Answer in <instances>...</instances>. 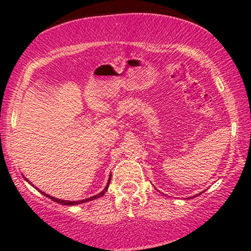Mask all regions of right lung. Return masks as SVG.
<instances>
[{
    "label": "right lung",
    "instance_id": "add662e5",
    "mask_svg": "<svg viewBox=\"0 0 251 251\" xmlns=\"http://www.w3.org/2000/svg\"><path fill=\"white\" fill-rule=\"evenodd\" d=\"M109 181H111V176H109V179H108V183H107V185H106V187L104 188V190H102L100 193L99 194H97V195H95V197H91V198H88V199H85V200H80V201H65V200H59V199H57V198H52V197H50V195H48V194H46V193H43V192H41V193H42L43 195H46L47 198H49V199H51V200H53V201H56V202H58V203H61V204H66V205H74V204H81V203H83V202H88V201H91V200H95V199H97V198H100V197H102V195L105 194V192L107 191V188H108V185H109Z\"/></svg>",
    "mask_w": 251,
    "mask_h": 251
}]
</instances>
